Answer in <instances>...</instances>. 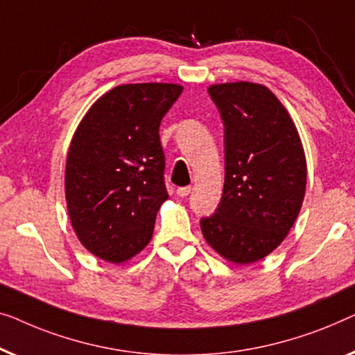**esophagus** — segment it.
Listing matches in <instances>:
<instances>
[{"label": "esophagus", "instance_id": "obj_1", "mask_svg": "<svg viewBox=\"0 0 355 355\" xmlns=\"http://www.w3.org/2000/svg\"><path fill=\"white\" fill-rule=\"evenodd\" d=\"M189 193H191V187H182V188H178V189H177V194H178L180 198L188 196Z\"/></svg>", "mask_w": 355, "mask_h": 355}]
</instances>
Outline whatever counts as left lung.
I'll return each mask as SVG.
<instances>
[{"instance_id": "obj_1", "label": "left lung", "mask_w": 355, "mask_h": 355, "mask_svg": "<svg viewBox=\"0 0 355 355\" xmlns=\"http://www.w3.org/2000/svg\"><path fill=\"white\" fill-rule=\"evenodd\" d=\"M207 92L225 127V183L201 230L230 262L251 263L278 248L296 222L306 194V156L288 111L267 87L236 82Z\"/></svg>"}]
</instances>
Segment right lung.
Wrapping results in <instances>:
<instances>
[{
	"mask_svg": "<svg viewBox=\"0 0 355 355\" xmlns=\"http://www.w3.org/2000/svg\"><path fill=\"white\" fill-rule=\"evenodd\" d=\"M175 83L112 88L89 107L73 135L66 164V199L80 243L121 263L153 236L168 198L159 125L182 94Z\"/></svg>",
	"mask_w": 355,
	"mask_h": 355,
	"instance_id": "right-lung-1",
	"label": "right lung"
}]
</instances>
